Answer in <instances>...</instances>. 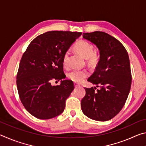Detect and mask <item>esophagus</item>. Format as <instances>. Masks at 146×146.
<instances>
[{"mask_svg": "<svg viewBox=\"0 0 146 146\" xmlns=\"http://www.w3.org/2000/svg\"><path fill=\"white\" fill-rule=\"evenodd\" d=\"M75 87H77V86H79V85L78 84L75 83Z\"/></svg>", "mask_w": 146, "mask_h": 146, "instance_id": "34e87169", "label": "esophagus"}]
</instances>
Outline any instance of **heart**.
<instances>
[{
    "mask_svg": "<svg viewBox=\"0 0 146 146\" xmlns=\"http://www.w3.org/2000/svg\"><path fill=\"white\" fill-rule=\"evenodd\" d=\"M75 48L79 53H80L84 57L87 58L89 64H93L97 61L98 55L93 51V46L87 40H80L76 43ZM69 53L66 52L64 54L62 58V63L64 66L68 64ZM88 75V71L86 70H76L74 69L69 72L68 76L73 82L80 83L82 82L84 79Z\"/></svg>",
    "mask_w": 146,
    "mask_h": 146,
    "instance_id": "heart-1",
    "label": "heart"
}]
</instances>
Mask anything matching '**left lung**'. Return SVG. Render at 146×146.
<instances>
[{"label":"left lung","mask_w":146,"mask_h":146,"mask_svg":"<svg viewBox=\"0 0 146 146\" xmlns=\"http://www.w3.org/2000/svg\"><path fill=\"white\" fill-rule=\"evenodd\" d=\"M83 38L100 51V60L88 80L100 89L85 88L81 108L91 119L107 121L120 111L129 93L132 78L129 56L124 46L105 32L84 33Z\"/></svg>","instance_id":"8db88e82"}]
</instances>
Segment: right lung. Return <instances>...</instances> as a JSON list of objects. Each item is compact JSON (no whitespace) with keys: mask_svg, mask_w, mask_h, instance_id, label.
Wrapping results in <instances>:
<instances>
[{"mask_svg":"<svg viewBox=\"0 0 146 146\" xmlns=\"http://www.w3.org/2000/svg\"><path fill=\"white\" fill-rule=\"evenodd\" d=\"M80 32L48 31L32 40L22 56L17 75L20 99L26 110L38 119H50L61 114L66 100L75 88L73 81L51 80L65 78L63 56Z\"/></svg>","mask_w":146,"mask_h":146,"instance_id":"add662e5","label":"right lung"}]
</instances>
